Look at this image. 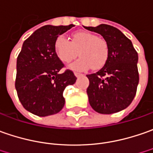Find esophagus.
Here are the masks:
<instances>
[{
    "label": "esophagus",
    "mask_w": 153,
    "mask_h": 153,
    "mask_svg": "<svg viewBox=\"0 0 153 153\" xmlns=\"http://www.w3.org/2000/svg\"><path fill=\"white\" fill-rule=\"evenodd\" d=\"M74 75H75L77 78H79V77L82 76L83 74H80V73H77V72H74Z\"/></svg>",
    "instance_id": "obj_1"
}]
</instances>
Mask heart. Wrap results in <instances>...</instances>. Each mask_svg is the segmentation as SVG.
I'll use <instances>...</instances> for the list:
<instances>
[{
  "label": "heart",
  "instance_id": "heart-1",
  "mask_svg": "<svg viewBox=\"0 0 153 153\" xmlns=\"http://www.w3.org/2000/svg\"><path fill=\"white\" fill-rule=\"evenodd\" d=\"M54 49L62 62L68 63L78 55L79 58L69 66L75 71H85L89 68L97 70L108 62L109 46L107 40L86 30H79L71 34L70 41L63 36H58Z\"/></svg>",
  "mask_w": 153,
  "mask_h": 153
}]
</instances>
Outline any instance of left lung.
Instances as JSON below:
<instances>
[{"mask_svg":"<svg viewBox=\"0 0 153 153\" xmlns=\"http://www.w3.org/2000/svg\"><path fill=\"white\" fill-rule=\"evenodd\" d=\"M85 29L101 34L109 46L107 63L96 74L86 75L89 102L99 113H118L132 102L136 94L138 54L131 40L115 27L100 24Z\"/></svg>","mask_w":153,"mask_h":153,"instance_id":"1","label":"left lung"}]
</instances>
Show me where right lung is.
<instances>
[{
    "label": "right lung",
    "instance_id": "1",
    "mask_svg": "<svg viewBox=\"0 0 153 153\" xmlns=\"http://www.w3.org/2000/svg\"><path fill=\"white\" fill-rule=\"evenodd\" d=\"M74 24L45 25L24 40L17 58L15 87L20 102L27 111L40 117L59 113L65 104L63 91L77 78L64 67L56 53V38Z\"/></svg>",
    "mask_w": 153,
    "mask_h": 153
}]
</instances>
